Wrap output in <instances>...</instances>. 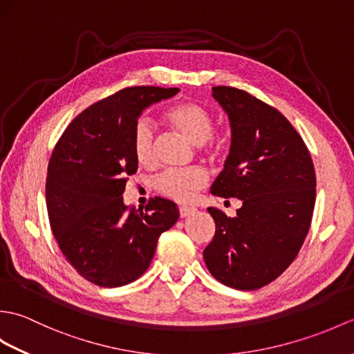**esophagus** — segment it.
I'll return each instance as SVG.
<instances>
[{
    "instance_id": "34e87169",
    "label": "esophagus",
    "mask_w": 354,
    "mask_h": 354,
    "mask_svg": "<svg viewBox=\"0 0 354 354\" xmlns=\"http://www.w3.org/2000/svg\"><path fill=\"white\" fill-rule=\"evenodd\" d=\"M193 213H196V208H192V207H179V216L181 217H187Z\"/></svg>"
}]
</instances>
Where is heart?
I'll use <instances>...</instances> for the list:
<instances>
[{
  "instance_id": "b5f03b06",
  "label": "heart",
  "mask_w": 354,
  "mask_h": 354,
  "mask_svg": "<svg viewBox=\"0 0 354 354\" xmlns=\"http://www.w3.org/2000/svg\"><path fill=\"white\" fill-rule=\"evenodd\" d=\"M164 117L194 146H204L214 131L212 112L199 103H176L165 111ZM132 150L140 165L149 167L155 162V132L152 124L145 118L137 122L133 127ZM207 181V173L201 169L165 170L155 179V189L176 202H190Z\"/></svg>"
}]
</instances>
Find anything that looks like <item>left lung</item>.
I'll return each mask as SVG.
<instances>
[{
    "instance_id": "8db88e82",
    "label": "left lung",
    "mask_w": 354,
    "mask_h": 354,
    "mask_svg": "<svg viewBox=\"0 0 354 354\" xmlns=\"http://www.w3.org/2000/svg\"><path fill=\"white\" fill-rule=\"evenodd\" d=\"M228 115L231 147L212 194L237 198L236 217L208 208L216 223L204 251L217 281L255 290L280 277L309 232L317 178L303 138L275 108L242 89L214 86Z\"/></svg>"
}]
</instances>
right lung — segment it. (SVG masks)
<instances>
[{
    "label": "right lung",
    "mask_w": 354,
    "mask_h": 354,
    "mask_svg": "<svg viewBox=\"0 0 354 354\" xmlns=\"http://www.w3.org/2000/svg\"><path fill=\"white\" fill-rule=\"evenodd\" d=\"M178 88L133 86L91 104L73 120L53 150L45 198L50 227L79 275L103 288L146 272L158 239L179 219L175 202L150 199L127 209L123 192L135 175L132 135L142 111Z\"/></svg>",
    "instance_id": "right-lung-1"
}]
</instances>
